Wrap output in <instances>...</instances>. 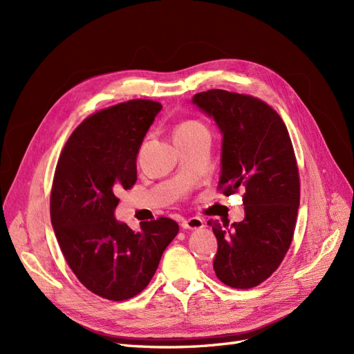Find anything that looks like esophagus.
<instances>
[{"label":"esophagus","mask_w":354,"mask_h":354,"mask_svg":"<svg viewBox=\"0 0 354 354\" xmlns=\"http://www.w3.org/2000/svg\"><path fill=\"white\" fill-rule=\"evenodd\" d=\"M181 227L183 229H189V230H196V229H202L203 227V220L199 217H190L181 221Z\"/></svg>","instance_id":"esophagus-1"}]
</instances>
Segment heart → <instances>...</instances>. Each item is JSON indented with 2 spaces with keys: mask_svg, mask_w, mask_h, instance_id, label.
I'll use <instances>...</instances> for the list:
<instances>
[{
  "mask_svg": "<svg viewBox=\"0 0 354 354\" xmlns=\"http://www.w3.org/2000/svg\"><path fill=\"white\" fill-rule=\"evenodd\" d=\"M208 131L207 127L203 125L201 121L198 120H186L181 121L174 130V137H186V136H194L198 133H203Z\"/></svg>",
  "mask_w": 354,
  "mask_h": 354,
  "instance_id": "heart-1",
  "label": "heart"
}]
</instances>
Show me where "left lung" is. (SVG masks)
<instances>
[{
  "mask_svg": "<svg viewBox=\"0 0 354 354\" xmlns=\"http://www.w3.org/2000/svg\"><path fill=\"white\" fill-rule=\"evenodd\" d=\"M194 103L223 134L217 189L243 192V221H208L218 242L214 272L227 286L254 288L281 266L294 238L299 174L291 137L279 113L254 95L214 88Z\"/></svg>",
  "mask_w": 354,
  "mask_h": 354,
  "instance_id": "left-lung-1",
  "label": "left lung"
}]
</instances>
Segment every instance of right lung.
<instances>
[{
    "mask_svg": "<svg viewBox=\"0 0 354 354\" xmlns=\"http://www.w3.org/2000/svg\"><path fill=\"white\" fill-rule=\"evenodd\" d=\"M160 109L134 99L85 118L53 178L50 217L63 257L88 291L112 301L143 291L178 232L168 217L143 221L137 232L113 217L115 194L136 185L138 149Z\"/></svg>",
    "mask_w": 354,
    "mask_h": 354,
    "instance_id": "obj_1",
    "label": "right lung"
}]
</instances>
